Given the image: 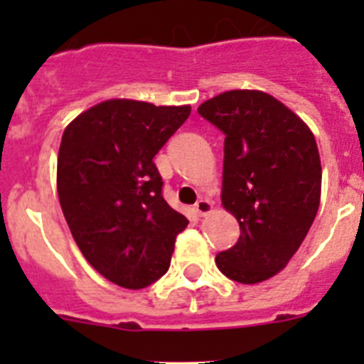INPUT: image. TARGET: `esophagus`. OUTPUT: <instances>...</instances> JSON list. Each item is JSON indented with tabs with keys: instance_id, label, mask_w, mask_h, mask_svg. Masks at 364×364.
<instances>
[{
	"instance_id": "34e87169",
	"label": "esophagus",
	"mask_w": 364,
	"mask_h": 364,
	"mask_svg": "<svg viewBox=\"0 0 364 364\" xmlns=\"http://www.w3.org/2000/svg\"><path fill=\"white\" fill-rule=\"evenodd\" d=\"M195 211L198 213V217H205V215L213 211V202L208 200V198H200V200H197V204H195Z\"/></svg>"
}]
</instances>
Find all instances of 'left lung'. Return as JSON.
I'll list each match as a JSON object with an SVG mask.
<instances>
[{
    "mask_svg": "<svg viewBox=\"0 0 364 364\" xmlns=\"http://www.w3.org/2000/svg\"><path fill=\"white\" fill-rule=\"evenodd\" d=\"M198 114L226 136L220 197L240 226L215 262L231 281L257 284L286 268L317 215L319 149L310 127L262 91L222 92Z\"/></svg>",
    "mask_w": 364,
    "mask_h": 364,
    "instance_id": "8db88e82",
    "label": "left lung"
}]
</instances>
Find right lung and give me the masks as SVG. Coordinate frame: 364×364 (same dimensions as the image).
Instances as JSON below:
<instances>
[{
    "instance_id": "add662e5",
    "label": "right lung",
    "mask_w": 364,
    "mask_h": 364,
    "mask_svg": "<svg viewBox=\"0 0 364 364\" xmlns=\"http://www.w3.org/2000/svg\"><path fill=\"white\" fill-rule=\"evenodd\" d=\"M189 105L107 100L63 131L58 197L87 262L107 281L140 290L169 268L188 218L162 197L154 154L188 120Z\"/></svg>"
}]
</instances>
